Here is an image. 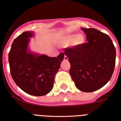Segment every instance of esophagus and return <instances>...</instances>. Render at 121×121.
Here are the masks:
<instances>
[{"label":"esophagus","mask_w":121,"mask_h":121,"mask_svg":"<svg viewBox=\"0 0 121 121\" xmlns=\"http://www.w3.org/2000/svg\"><path fill=\"white\" fill-rule=\"evenodd\" d=\"M64 60H66V61H68V58L67 57L66 55H65V56H64Z\"/></svg>","instance_id":"34e87169"}]
</instances>
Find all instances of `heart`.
I'll return each instance as SVG.
<instances>
[{"label": "heart", "mask_w": 121, "mask_h": 121, "mask_svg": "<svg viewBox=\"0 0 121 121\" xmlns=\"http://www.w3.org/2000/svg\"><path fill=\"white\" fill-rule=\"evenodd\" d=\"M85 38L82 35H77L75 34L68 35L61 39L60 45L61 46H68L73 44L75 45H82L85 43Z\"/></svg>", "instance_id": "obj_1"}]
</instances>
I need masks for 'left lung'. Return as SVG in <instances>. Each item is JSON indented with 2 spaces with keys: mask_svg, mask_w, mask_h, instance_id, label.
Instances as JSON below:
<instances>
[{
  "mask_svg": "<svg viewBox=\"0 0 121 121\" xmlns=\"http://www.w3.org/2000/svg\"><path fill=\"white\" fill-rule=\"evenodd\" d=\"M88 42L66 48L71 65L69 73L78 90L93 92L111 78L116 63V49L108 35L95 29L82 28Z\"/></svg>",
  "mask_w": 121,
  "mask_h": 121,
  "instance_id": "1",
  "label": "left lung"
}]
</instances>
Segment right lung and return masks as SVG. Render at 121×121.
Returning a JSON list of instances; mask_svg holds the SVG:
<instances>
[{
  "mask_svg": "<svg viewBox=\"0 0 121 121\" xmlns=\"http://www.w3.org/2000/svg\"><path fill=\"white\" fill-rule=\"evenodd\" d=\"M33 33L25 31L14 39L8 53V61L11 77L17 85L27 94L42 96L52 90L55 75L65 53L49 57L29 52V38Z\"/></svg>",
  "mask_w": 121,
  "mask_h": 121,
  "instance_id": "add662e5",
  "label": "right lung"
}]
</instances>
